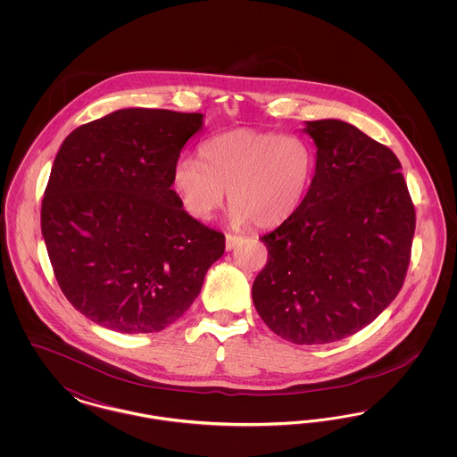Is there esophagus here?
I'll return each mask as SVG.
<instances>
[{
	"label": "esophagus",
	"mask_w": 457,
	"mask_h": 457,
	"mask_svg": "<svg viewBox=\"0 0 457 457\" xmlns=\"http://www.w3.org/2000/svg\"><path fill=\"white\" fill-rule=\"evenodd\" d=\"M239 243H241V238L239 237H235V235H226V250L229 252V250H233L235 246H238Z\"/></svg>",
	"instance_id": "1"
}]
</instances>
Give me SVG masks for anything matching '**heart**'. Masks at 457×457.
Listing matches in <instances>:
<instances>
[{"mask_svg": "<svg viewBox=\"0 0 457 457\" xmlns=\"http://www.w3.org/2000/svg\"><path fill=\"white\" fill-rule=\"evenodd\" d=\"M198 157L200 162L192 157L174 162L171 185L183 211L196 220H209L228 190L231 222H255L259 228L279 226L298 212L317 164L303 137L252 129L207 138Z\"/></svg>", "mask_w": 457, "mask_h": 457, "instance_id": "heart-1", "label": "heart"}]
</instances>
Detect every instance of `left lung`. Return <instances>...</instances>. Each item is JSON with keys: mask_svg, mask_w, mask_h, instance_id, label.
I'll return each mask as SVG.
<instances>
[{"mask_svg": "<svg viewBox=\"0 0 457 457\" xmlns=\"http://www.w3.org/2000/svg\"><path fill=\"white\" fill-rule=\"evenodd\" d=\"M315 176L295 216L262 237L269 257L252 287L267 327L295 345L341 341L401 291L414 207L389 147L341 120L306 121Z\"/></svg>", "mask_w": 457, "mask_h": 457, "instance_id": "8db88e82", "label": "left lung"}]
</instances>
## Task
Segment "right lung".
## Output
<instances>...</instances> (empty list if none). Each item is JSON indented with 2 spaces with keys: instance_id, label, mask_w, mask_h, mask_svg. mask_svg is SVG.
Returning <instances> with one entry per match:
<instances>
[{
  "instance_id": "add662e5",
  "label": "right lung",
  "mask_w": 457,
  "mask_h": 457,
  "mask_svg": "<svg viewBox=\"0 0 457 457\" xmlns=\"http://www.w3.org/2000/svg\"><path fill=\"white\" fill-rule=\"evenodd\" d=\"M204 114L118 109L71 131L53 162L41 229L56 281L88 320L157 332L195 302L224 235L188 216L171 190Z\"/></svg>"
}]
</instances>
